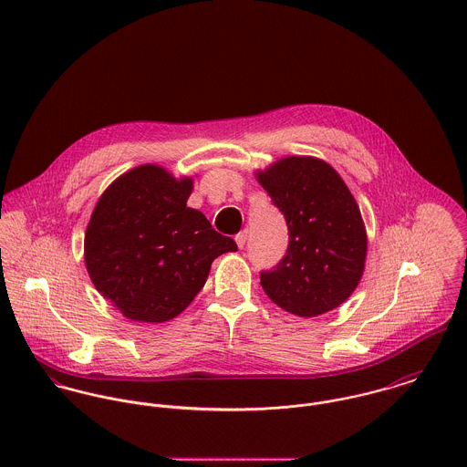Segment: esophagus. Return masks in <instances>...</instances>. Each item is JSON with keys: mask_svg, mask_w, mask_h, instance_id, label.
Returning <instances> with one entry per match:
<instances>
[{"mask_svg": "<svg viewBox=\"0 0 467 467\" xmlns=\"http://www.w3.org/2000/svg\"><path fill=\"white\" fill-rule=\"evenodd\" d=\"M246 239H248V232L244 230V232H239L237 235H235V243H237V246L243 250L244 248V244H246Z\"/></svg>", "mask_w": 467, "mask_h": 467, "instance_id": "esophagus-1", "label": "esophagus"}]
</instances>
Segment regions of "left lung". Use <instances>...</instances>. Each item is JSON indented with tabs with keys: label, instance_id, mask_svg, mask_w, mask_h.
Wrapping results in <instances>:
<instances>
[{
	"label": "left lung",
	"instance_id": "obj_1",
	"mask_svg": "<svg viewBox=\"0 0 467 467\" xmlns=\"http://www.w3.org/2000/svg\"><path fill=\"white\" fill-rule=\"evenodd\" d=\"M257 180L289 230L284 259L261 271L265 293L302 318L333 311L365 269L367 232L358 202L333 167L311 156L282 158Z\"/></svg>",
	"mask_w": 467,
	"mask_h": 467
}]
</instances>
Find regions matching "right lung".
Segmentation results:
<instances>
[{"mask_svg": "<svg viewBox=\"0 0 467 467\" xmlns=\"http://www.w3.org/2000/svg\"><path fill=\"white\" fill-rule=\"evenodd\" d=\"M192 180L140 165L100 196L84 235L93 285L130 320L161 324L189 307L234 239L187 206Z\"/></svg>", "mask_w": 467, "mask_h": 467, "instance_id": "add662e5", "label": "right lung"}]
</instances>
